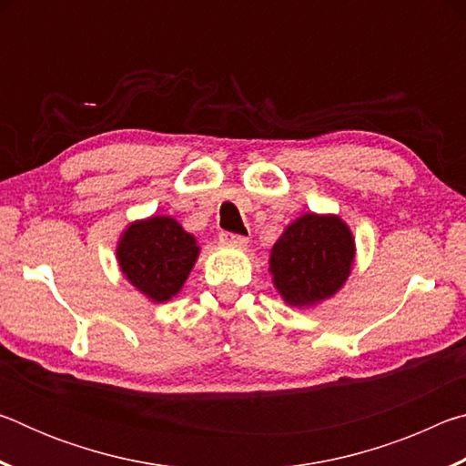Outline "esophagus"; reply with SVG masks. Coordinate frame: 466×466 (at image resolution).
<instances>
[{
  "instance_id": "obj_1",
  "label": "esophagus",
  "mask_w": 466,
  "mask_h": 466,
  "mask_svg": "<svg viewBox=\"0 0 466 466\" xmlns=\"http://www.w3.org/2000/svg\"><path fill=\"white\" fill-rule=\"evenodd\" d=\"M219 240L226 242V244H234V247H247V242H248L247 236L234 234V232H228V230L219 232Z\"/></svg>"
}]
</instances>
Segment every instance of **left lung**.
<instances>
[{
    "mask_svg": "<svg viewBox=\"0 0 466 466\" xmlns=\"http://www.w3.org/2000/svg\"><path fill=\"white\" fill-rule=\"evenodd\" d=\"M353 261V236L341 219L306 214L275 242L269 269L291 306H310L343 286Z\"/></svg>",
    "mask_w": 466,
    "mask_h": 466,
    "instance_id": "1",
    "label": "left lung"
}]
</instances>
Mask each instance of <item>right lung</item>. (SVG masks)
Masks as SVG:
<instances>
[{"label": "right lung", "instance_id": "1", "mask_svg": "<svg viewBox=\"0 0 466 466\" xmlns=\"http://www.w3.org/2000/svg\"><path fill=\"white\" fill-rule=\"evenodd\" d=\"M116 255L133 286L154 302H167L183 288L199 248L178 222L160 216L129 226Z\"/></svg>", "mask_w": 466, "mask_h": 466}]
</instances>
